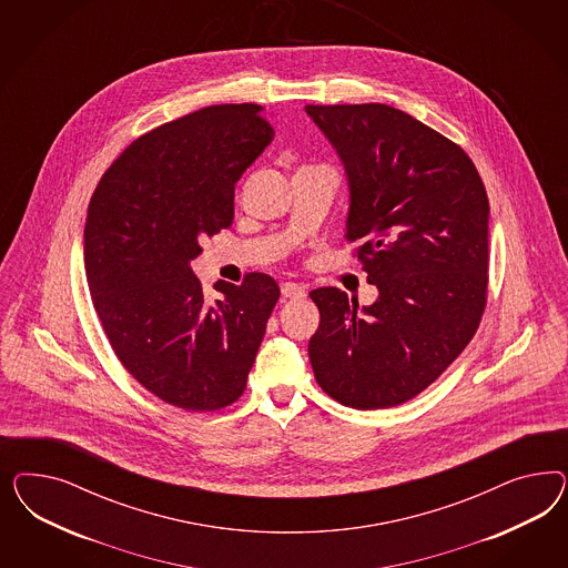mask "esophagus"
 Wrapping results in <instances>:
<instances>
[{"instance_id":"1","label":"esophagus","mask_w":568,"mask_h":568,"mask_svg":"<svg viewBox=\"0 0 568 568\" xmlns=\"http://www.w3.org/2000/svg\"><path fill=\"white\" fill-rule=\"evenodd\" d=\"M281 293L287 300H302L306 295V290L302 285H297V283H283L281 285Z\"/></svg>"}]
</instances>
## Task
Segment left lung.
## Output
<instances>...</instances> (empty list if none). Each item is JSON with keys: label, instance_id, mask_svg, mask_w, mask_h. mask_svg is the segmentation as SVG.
Returning <instances> with one entry per match:
<instances>
[{"label": "left lung", "instance_id": "left-lung-1", "mask_svg": "<svg viewBox=\"0 0 568 568\" xmlns=\"http://www.w3.org/2000/svg\"><path fill=\"white\" fill-rule=\"evenodd\" d=\"M344 162L349 214L373 306L337 287L310 292L308 345L327 396L358 410L404 404L456 361L487 302L489 202L460 145L385 103L306 105Z\"/></svg>", "mask_w": 568, "mask_h": 568}]
</instances>
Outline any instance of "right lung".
Listing matches in <instances>:
<instances>
[{
	"label": "right lung",
	"instance_id": "obj_1",
	"mask_svg": "<svg viewBox=\"0 0 568 568\" xmlns=\"http://www.w3.org/2000/svg\"><path fill=\"white\" fill-rule=\"evenodd\" d=\"M273 138L256 103L207 105L131 143L87 207V283L108 342L148 392L190 413L240 399L281 293L250 273L207 302L191 271L202 240L233 224L235 183Z\"/></svg>",
	"mask_w": 568,
	"mask_h": 568
}]
</instances>
